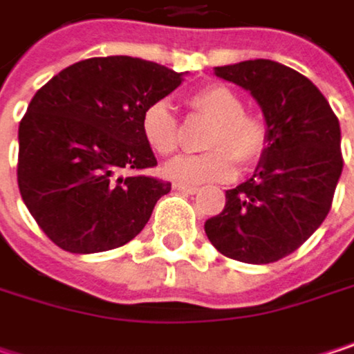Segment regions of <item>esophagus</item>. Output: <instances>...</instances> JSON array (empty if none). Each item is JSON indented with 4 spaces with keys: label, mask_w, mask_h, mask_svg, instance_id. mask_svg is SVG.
<instances>
[{
    "label": "esophagus",
    "mask_w": 354,
    "mask_h": 354,
    "mask_svg": "<svg viewBox=\"0 0 354 354\" xmlns=\"http://www.w3.org/2000/svg\"><path fill=\"white\" fill-rule=\"evenodd\" d=\"M174 188H176L178 192H184V194H196V192H198V188H196V186L182 184V182H176V184H174Z\"/></svg>",
    "instance_id": "34e87169"
}]
</instances>
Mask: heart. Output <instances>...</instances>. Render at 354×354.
Listing matches in <instances>:
<instances>
[{"label": "heart", "mask_w": 354, "mask_h": 354, "mask_svg": "<svg viewBox=\"0 0 354 354\" xmlns=\"http://www.w3.org/2000/svg\"><path fill=\"white\" fill-rule=\"evenodd\" d=\"M192 112L213 120L203 156H184L166 166V176L178 182L227 180L236 174V162L250 168L268 147V124L262 116L246 112L244 100L223 84H209L190 94ZM141 135L158 156H172L180 143L178 120L168 102L160 100L143 110Z\"/></svg>", "instance_id": "heart-1"}]
</instances>
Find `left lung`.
I'll use <instances>...</instances> for the list:
<instances>
[{
	"label": "left lung",
	"mask_w": 354,
	"mask_h": 354,
	"mask_svg": "<svg viewBox=\"0 0 354 354\" xmlns=\"http://www.w3.org/2000/svg\"><path fill=\"white\" fill-rule=\"evenodd\" d=\"M248 90L268 124V147L254 176L225 190V209L205 221L223 256L277 262L324 223L342 174L340 124L318 88L299 71L268 59L215 67Z\"/></svg>",
	"instance_id": "obj_1"
}]
</instances>
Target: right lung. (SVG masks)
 <instances>
[{
	"mask_svg": "<svg viewBox=\"0 0 354 354\" xmlns=\"http://www.w3.org/2000/svg\"><path fill=\"white\" fill-rule=\"evenodd\" d=\"M182 75L137 57H94L36 92L18 129V186L50 242L94 254L124 246L145 227L172 184L141 174L158 164L141 114Z\"/></svg>",
	"mask_w": 354,
	"mask_h": 354,
	"instance_id": "right-lung-1",
	"label": "right lung"
}]
</instances>
